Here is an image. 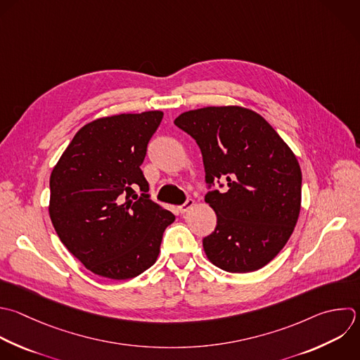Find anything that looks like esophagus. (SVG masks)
<instances>
[{"instance_id":"esophagus-1","label":"esophagus","mask_w":360,"mask_h":360,"mask_svg":"<svg viewBox=\"0 0 360 360\" xmlns=\"http://www.w3.org/2000/svg\"><path fill=\"white\" fill-rule=\"evenodd\" d=\"M194 200H191V198H188L184 204H181V205H179L177 207V210H179V212H181V214H184V212H187L190 208H193L194 207Z\"/></svg>"}]
</instances>
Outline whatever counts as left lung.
<instances>
[{
    "label": "left lung",
    "instance_id": "1",
    "mask_svg": "<svg viewBox=\"0 0 360 360\" xmlns=\"http://www.w3.org/2000/svg\"><path fill=\"white\" fill-rule=\"evenodd\" d=\"M174 125L201 149L205 180H226L205 202L217 214L202 239L208 260L229 273L262 269L284 248L301 210V169L290 146L257 112L239 105L180 114Z\"/></svg>",
    "mask_w": 360,
    "mask_h": 360
}]
</instances>
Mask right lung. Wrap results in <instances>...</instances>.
Wrapping results in <instances>:
<instances>
[{"instance_id": "add662e5", "label": "right lung", "mask_w": 360, "mask_h": 360, "mask_svg": "<svg viewBox=\"0 0 360 360\" xmlns=\"http://www.w3.org/2000/svg\"><path fill=\"white\" fill-rule=\"evenodd\" d=\"M162 111L97 118L75 135L51 174L49 215L86 269L134 278L158 260L174 215L153 202L141 165ZM144 191L138 196L134 188Z\"/></svg>"}]
</instances>
